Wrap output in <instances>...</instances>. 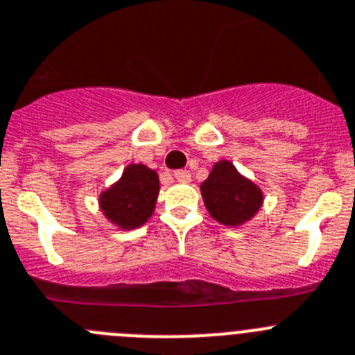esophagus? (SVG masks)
<instances>
[{
	"label": "esophagus",
	"instance_id": "esophagus-1",
	"mask_svg": "<svg viewBox=\"0 0 355 355\" xmlns=\"http://www.w3.org/2000/svg\"><path fill=\"white\" fill-rule=\"evenodd\" d=\"M175 178H177L178 182H189L191 173L187 170H177L175 171Z\"/></svg>",
	"mask_w": 355,
	"mask_h": 355
}]
</instances>
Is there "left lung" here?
I'll list each match as a JSON object with an SVG mask.
<instances>
[{"instance_id":"obj_1","label":"left lung","mask_w":355,"mask_h":355,"mask_svg":"<svg viewBox=\"0 0 355 355\" xmlns=\"http://www.w3.org/2000/svg\"><path fill=\"white\" fill-rule=\"evenodd\" d=\"M200 189L210 216L225 226L244 225L263 203L260 187L242 177L230 161L216 162Z\"/></svg>"}]
</instances>
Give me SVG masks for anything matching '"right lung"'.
<instances>
[{
	"label": "right lung",
	"instance_id": "obj_1",
	"mask_svg": "<svg viewBox=\"0 0 355 355\" xmlns=\"http://www.w3.org/2000/svg\"><path fill=\"white\" fill-rule=\"evenodd\" d=\"M159 177L145 164H129L122 178L101 193L98 203L104 216L120 230L145 225L155 209Z\"/></svg>",
	"mask_w": 355,
	"mask_h": 355
}]
</instances>
